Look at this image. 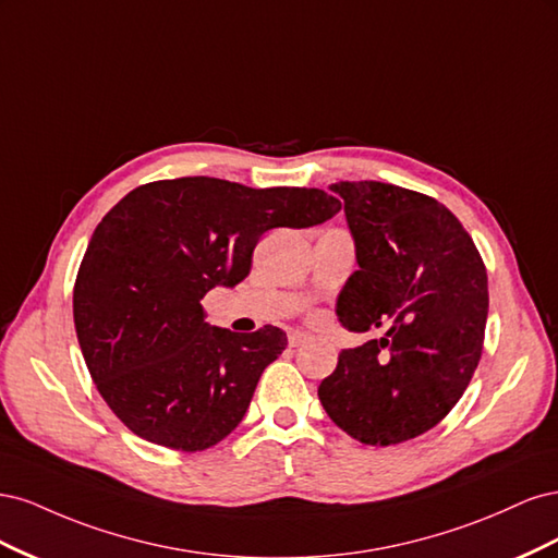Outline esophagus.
Segmentation results:
<instances>
[{
  "label": "esophagus",
  "mask_w": 558,
  "mask_h": 558,
  "mask_svg": "<svg viewBox=\"0 0 558 558\" xmlns=\"http://www.w3.org/2000/svg\"><path fill=\"white\" fill-rule=\"evenodd\" d=\"M310 340V337L305 335V332H300V330H293V332H289V344L295 349V347H302Z\"/></svg>",
  "instance_id": "esophagus-1"
}]
</instances>
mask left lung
<instances>
[{
  "label": "left lung",
  "instance_id": "1",
  "mask_svg": "<svg viewBox=\"0 0 558 558\" xmlns=\"http://www.w3.org/2000/svg\"><path fill=\"white\" fill-rule=\"evenodd\" d=\"M359 269L337 298L349 330L388 328L344 349L318 386L328 416L373 447L430 430L461 400L484 347L488 312L480 251L445 205L381 181H340Z\"/></svg>",
  "mask_w": 558,
  "mask_h": 558
}]
</instances>
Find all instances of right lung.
Returning <instances> with one entry per match:
<instances>
[{"label":"right lung","instance_id":"add662e5","mask_svg":"<svg viewBox=\"0 0 558 558\" xmlns=\"http://www.w3.org/2000/svg\"><path fill=\"white\" fill-rule=\"evenodd\" d=\"M340 209L318 189L211 177L130 191L95 228L74 283L78 344L111 412L134 435L179 451L228 437L289 340L275 326L211 328L199 302L248 277L267 230L318 226Z\"/></svg>","mask_w":558,"mask_h":558}]
</instances>
